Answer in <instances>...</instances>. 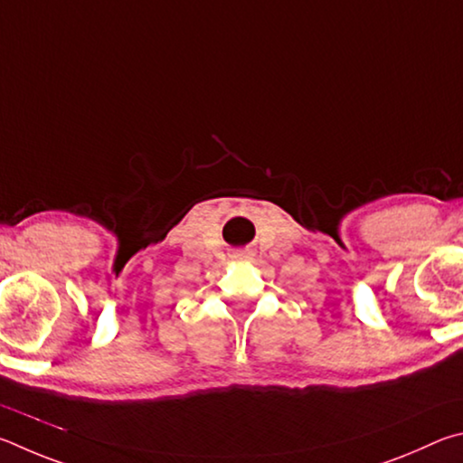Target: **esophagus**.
I'll return each instance as SVG.
<instances>
[{
	"instance_id": "1",
	"label": "esophagus",
	"mask_w": 463,
	"mask_h": 463,
	"mask_svg": "<svg viewBox=\"0 0 463 463\" xmlns=\"http://www.w3.org/2000/svg\"><path fill=\"white\" fill-rule=\"evenodd\" d=\"M233 258H236V260H244V258H250V254L248 252H236V254H233Z\"/></svg>"
}]
</instances>
